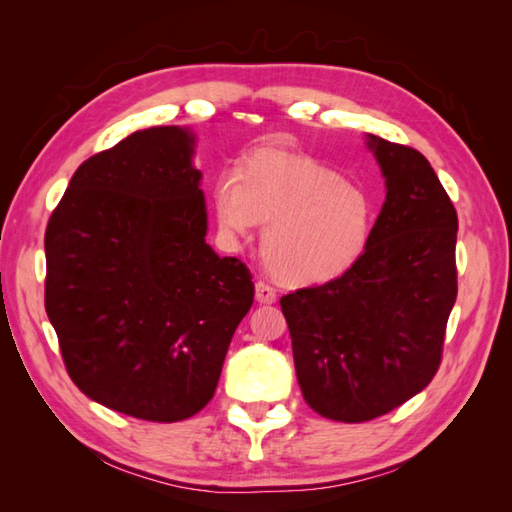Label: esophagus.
I'll use <instances>...</instances> for the list:
<instances>
[{"label":"esophagus","instance_id":"1","mask_svg":"<svg viewBox=\"0 0 512 512\" xmlns=\"http://www.w3.org/2000/svg\"><path fill=\"white\" fill-rule=\"evenodd\" d=\"M255 299L259 303H264V306H270V303L277 301V292L273 290V286L264 284V281H257V284H255Z\"/></svg>","mask_w":512,"mask_h":512}]
</instances>
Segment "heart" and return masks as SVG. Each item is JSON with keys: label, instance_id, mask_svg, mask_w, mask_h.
I'll use <instances>...</instances> for the list:
<instances>
[{"label": "heart", "instance_id": "1", "mask_svg": "<svg viewBox=\"0 0 512 512\" xmlns=\"http://www.w3.org/2000/svg\"><path fill=\"white\" fill-rule=\"evenodd\" d=\"M213 206L231 237L266 224V268L288 286H319L345 275L363 257L374 228V204L361 184L284 149H257L239 173L222 171Z\"/></svg>", "mask_w": 512, "mask_h": 512}]
</instances>
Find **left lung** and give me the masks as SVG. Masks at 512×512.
<instances>
[{"label": "left lung", "mask_w": 512, "mask_h": 512, "mask_svg": "<svg viewBox=\"0 0 512 512\" xmlns=\"http://www.w3.org/2000/svg\"><path fill=\"white\" fill-rule=\"evenodd\" d=\"M385 202L339 279L281 297L308 405L336 422L400 407L436 376L458 297V213L420 151L365 134Z\"/></svg>", "instance_id": "8db88e82"}]
</instances>
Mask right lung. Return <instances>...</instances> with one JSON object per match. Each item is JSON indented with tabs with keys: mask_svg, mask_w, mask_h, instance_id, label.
Instances as JSON below:
<instances>
[{
	"mask_svg": "<svg viewBox=\"0 0 512 512\" xmlns=\"http://www.w3.org/2000/svg\"><path fill=\"white\" fill-rule=\"evenodd\" d=\"M191 127L138 129L74 171L46 228V312L99 405L178 422L209 405L250 270L206 244Z\"/></svg>",
	"mask_w": 512,
	"mask_h": 512,
	"instance_id": "right-lung-1",
	"label": "right lung"
}]
</instances>
